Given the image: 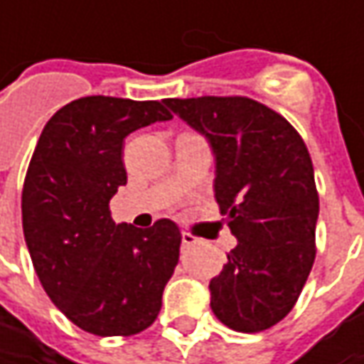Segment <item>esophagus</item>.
I'll return each instance as SVG.
<instances>
[{
  "mask_svg": "<svg viewBox=\"0 0 364 364\" xmlns=\"http://www.w3.org/2000/svg\"><path fill=\"white\" fill-rule=\"evenodd\" d=\"M198 243V239L194 237V235H190V232H182V247L186 249V247H192V245Z\"/></svg>",
  "mask_w": 364,
  "mask_h": 364,
  "instance_id": "obj_1",
  "label": "esophagus"
}]
</instances>
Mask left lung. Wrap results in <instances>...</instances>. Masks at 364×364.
<instances>
[{"mask_svg": "<svg viewBox=\"0 0 364 364\" xmlns=\"http://www.w3.org/2000/svg\"><path fill=\"white\" fill-rule=\"evenodd\" d=\"M164 103L208 139L215 198L237 237L210 279V308L237 332L272 328L296 306L316 259L320 203L308 147L286 117L249 97Z\"/></svg>", "mask_w": 364, "mask_h": 364, "instance_id": "8db88e82", "label": "left lung"}]
</instances>
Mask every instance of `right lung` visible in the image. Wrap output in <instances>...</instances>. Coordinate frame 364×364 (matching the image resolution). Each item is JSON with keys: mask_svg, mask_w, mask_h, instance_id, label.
<instances>
[{"mask_svg": "<svg viewBox=\"0 0 364 364\" xmlns=\"http://www.w3.org/2000/svg\"><path fill=\"white\" fill-rule=\"evenodd\" d=\"M172 119L164 101L92 95L58 109L36 144L21 190V225L38 279L73 324L132 336L154 324L180 257L170 218L117 225L109 200L127 184L123 141Z\"/></svg>", "mask_w": 364, "mask_h": 364, "instance_id": "obj_1", "label": "right lung"}]
</instances>
